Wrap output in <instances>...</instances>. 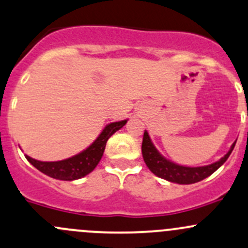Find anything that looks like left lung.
Returning <instances> with one entry per match:
<instances>
[{
	"instance_id": "1",
	"label": "left lung",
	"mask_w": 248,
	"mask_h": 248,
	"mask_svg": "<svg viewBox=\"0 0 248 248\" xmlns=\"http://www.w3.org/2000/svg\"><path fill=\"white\" fill-rule=\"evenodd\" d=\"M235 142L232 145L231 150L228 151L227 155L221 158L220 160L210 164V165L199 166V168H187V166L177 165V164L164 158L158 152L155 145L152 144L150 135L146 131L144 133V138H142L141 152L146 165L155 176L166 179L169 182H172V183L192 184L207 178V177H209L210 174H213L214 172L217 170L231 155L232 151H233L234 146H235Z\"/></svg>"
}]
</instances>
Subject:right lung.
<instances>
[{
    "label": "right lung",
    "instance_id": "obj_1",
    "mask_svg": "<svg viewBox=\"0 0 248 248\" xmlns=\"http://www.w3.org/2000/svg\"><path fill=\"white\" fill-rule=\"evenodd\" d=\"M126 122L127 120H122V121L109 124L87 150L71 158L59 161H40L26 155V159L39 171L47 174L52 178L61 179V181L79 179L90 173L97 166L103 155L108 139L116 131L122 128L126 124Z\"/></svg>",
    "mask_w": 248,
    "mask_h": 248
}]
</instances>
